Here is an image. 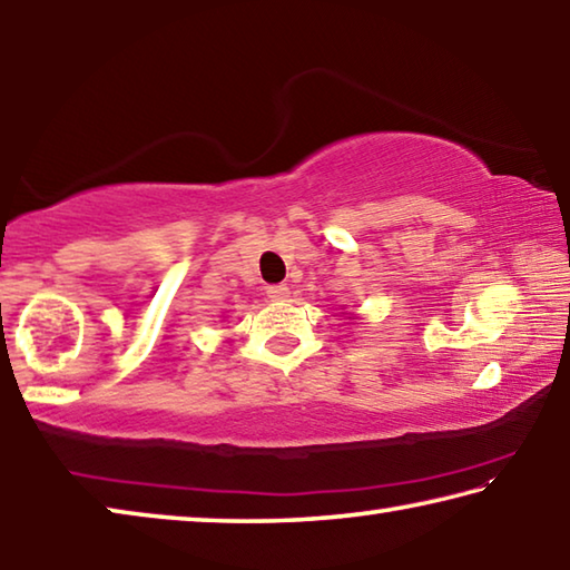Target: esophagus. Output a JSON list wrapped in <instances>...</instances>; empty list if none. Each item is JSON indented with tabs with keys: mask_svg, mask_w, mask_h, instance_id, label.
<instances>
[{
	"mask_svg": "<svg viewBox=\"0 0 570 570\" xmlns=\"http://www.w3.org/2000/svg\"><path fill=\"white\" fill-rule=\"evenodd\" d=\"M265 293H267L269 301L279 303V301H285V297H291V287H287V285H267Z\"/></svg>",
	"mask_w": 570,
	"mask_h": 570,
	"instance_id": "obj_1",
	"label": "esophagus"
}]
</instances>
